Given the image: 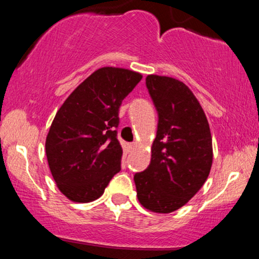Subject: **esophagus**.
<instances>
[{
  "label": "esophagus",
  "instance_id": "esophagus-1",
  "mask_svg": "<svg viewBox=\"0 0 259 259\" xmlns=\"http://www.w3.org/2000/svg\"><path fill=\"white\" fill-rule=\"evenodd\" d=\"M136 146H138V145H136V142H133V144H129V148L132 151H134V150H136Z\"/></svg>",
  "mask_w": 259,
  "mask_h": 259
}]
</instances>
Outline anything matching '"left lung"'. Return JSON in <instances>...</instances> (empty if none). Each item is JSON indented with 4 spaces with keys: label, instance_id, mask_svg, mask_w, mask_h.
<instances>
[{
    "label": "left lung",
    "instance_id": "obj_1",
    "mask_svg": "<svg viewBox=\"0 0 259 259\" xmlns=\"http://www.w3.org/2000/svg\"><path fill=\"white\" fill-rule=\"evenodd\" d=\"M146 86L158 112V127L150 165L134 181L146 209L171 213L206 183L213 162L212 135L200 102L183 81L152 74Z\"/></svg>",
    "mask_w": 259,
    "mask_h": 259
}]
</instances>
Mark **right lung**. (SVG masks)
I'll return each mask as SVG.
<instances>
[{
    "label": "right lung",
    "mask_w": 259,
    "mask_h": 259,
    "mask_svg": "<svg viewBox=\"0 0 259 259\" xmlns=\"http://www.w3.org/2000/svg\"><path fill=\"white\" fill-rule=\"evenodd\" d=\"M141 79L134 70L100 68L56 113L45 147L53 179L70 201L97 200L120 170L119 107Z\"/></svg>",
    "instance_id": "obj_1"
}]
</instances>
